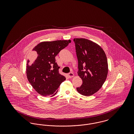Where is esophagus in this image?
<instances>
[{
	"label": "esophagus",
	"instance_id": "34e87169",
	"mask_svg": "<svg viewBox=\"0 0 134 134\" xmlns=\"http://www.w3.org/2000/svg\"><path fill=\"white\" fill-rule=\"evenodd\" d=\"M68 76L69 78H72V77H73L74 76V75L73 72H70V73H69L68 74Z\"/></svg>",
	"mask_w": 134,
	"mask_h": 134
}]
</instances>
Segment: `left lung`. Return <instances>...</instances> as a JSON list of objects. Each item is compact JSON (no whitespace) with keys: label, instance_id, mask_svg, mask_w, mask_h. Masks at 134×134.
I'll list each match as a JSON object with an SVG mask.
<instances>
[{"label":"left lung","instance_id":"left-lung-1","mask_svg":"<svg viewBox=\"0 0 134 134\" xmlns=\"http://www.w3.org/2000/svg\"><path fill=\"white\" fill-rule=\"evenodd\" d=\"M73 41L78 63L77 74L83 82L77 90L83 96H91L102 87L107 79V56L101 47L91 41L83 38Z\"/></svg>","mask_w":134,"mask_h":134}]
</instances>
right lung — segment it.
I'll return each instance as SVG.
<instances>
[{
	"mask_svg": "<svg viewBox=\"0 0 134 134\" xmlns=\"http://www.w3.org/2000/svg\"><path fill=\"white\" fill-rule=\"evenodd\" d=\"M71 42L69 40L43 42L32 49L31 58L34 60L29 64L27 60L26 73L32 87L43 96H55L65 77L59 73L55 57Z\"/></svg>",
	"mask_w": 134,
	"mask_h": 134,
	"instance_id": "1",
	"label": "right lung"
}]
</instances>
